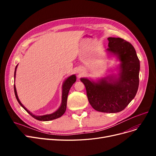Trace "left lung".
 Segmentation results:
<instances>
[{
  "instance_id": "left-lung-1",
  "label": "left lung",
  "mask_w": 156,
  "mask_h": 156,
  "mask_svg": "<svg viewBox=\"0 0 156 156\" xmlns=\"http://www.w3.org/2000/svg\"><path fill=\"white\" fill-rule=\"evenodd\" d=\"M107 52L119 61L118 75L96 81L81 78L88 102L96 111L115 113L123 110L135 97L139 85V61L133 46L121 38L109 37Z\"/></svg>"
}]
</instances>
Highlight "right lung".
I'll use <instances>...</instances> for the list:
<instances>
[{
  "label": "right lung",
  "mask_w": 156,
  "mask_h": 156,
  "mask_svg": "<svg viewBox=\"0 0 156 156\" xmlns=\"http://www.w3.org/2000/svg\"><path fill=\"white\" fill-rule=\"evenodd\" d=\"M17 66H18V65L16 66L15 71H14V79H15V77H16V69H17ZM76 77L75 75H73L69 76L68 78H67L66 79L64 80V81L62 83V101H61V104L60 107L58 109L55 111V112H54L53 113L49 114H45V115L36 116V115H35V114H32L30 111H29L25 107H24V106L20 102L19 98L18 97V94H17V92H16V88L15 84L14 85V94H15V96H16V99H17L19 104L22 106V107L24 109L27 111V112L29 114H30V115L33 118H34L35 119H36L37 120L42 121H51V120H53V119L60 118L64 114L66 110L67 99H68V95L69 91L71 87L73 85V83L76 81Z\"/></svg>",
  "instance_id": "right-lung-1"
}]
</instances>
